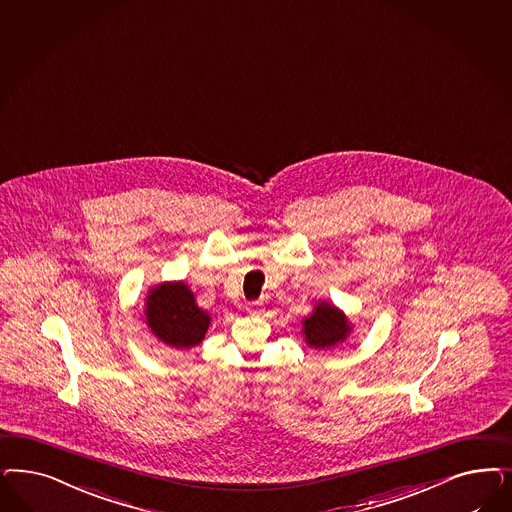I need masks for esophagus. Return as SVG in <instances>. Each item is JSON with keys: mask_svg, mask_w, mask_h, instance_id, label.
Here are the masks:
<instances>
[{"mask_svg": "<svg viewBox=\"0 0 512 512\" xmlns=\"http://www.w3.org/2000/svg\"><path fill=\"white\" fill-rule=\"evenodd\" d=\"M247 311L250 314H260L264 309H262V301H254V303H248Z\"/></svg>", "mask_w": 512, "mask_h": 512, "instance_id": "1", "label": "esophagus"}]
</instances>
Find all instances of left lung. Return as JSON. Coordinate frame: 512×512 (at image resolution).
I'll return each instance as SVG.
<instances>
[{
  "label": "left lung",
  "instance_id": "8db88e82",
  "mask_svg": "<svg viewBox=\"0 0 512 512\" xmlns=\"http://www.w3.org/2000/svg\"><path fill=\"white\" fill-rule=\"evenodd\" d=\"M350 330V322L343 311L326 301H320L314 307L313 314L303 320V335L307 345L322 350L343 343Z\"/></svg>",
  "mask_w": 512,
  "mask_h": 512
}]
</instances>
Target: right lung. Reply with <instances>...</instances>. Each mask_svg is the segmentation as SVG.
<instances>
[{"instance_id": "1", "label": "right lung", "mask_w": 512, "mask_h": 512, "mask_svg": "<svg viewBox=\"0 0 512 512\" xmlns=\"http://www.w3.org/2000/svg\"><path fill=\"white\" fill-rule=\"evenodd\" d=\"M145 316L160 341L181 350L199 345L211 324V316L199 309L192 290L182 281L150 288Z\"/></svg>"}]
</instances>
